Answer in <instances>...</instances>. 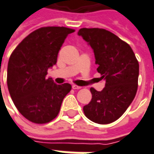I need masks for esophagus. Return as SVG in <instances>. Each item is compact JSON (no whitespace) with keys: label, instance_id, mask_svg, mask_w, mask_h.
<instances>
[{"label":"esophagus","instance_id":"1","mask_svg":"<svg viewBox=\"0 0 154 154\" xmlns=\"http://www.w3.org/2000/svg\"><path fill=\"white\" fill-rule=\"evenodd\" d=\"M72 87H73V89H74V90H78V89H80V88H81V86H77V85H73Z\"/></svg>","mask_w":154,"mask_h":154}]
</instances>
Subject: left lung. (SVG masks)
Returning a JSON list of instances; mask_svg holds the SVG:
<instances>
[{
  "instance_id": "left-lung-1",
  "label": "left lung",
  "mask_w": 154,
  "mask_h": 154,
  "mask_svg": "<svg viewBox=\"0 0 154 154\" xmlns=\"http://www.w3.org/2000/svg\"><path fill=\"white\" fill-rule=\"evenodd\" d=\"M78 35L94 52L98 72L105 80L101 92L91 88V102L83 107L86 116L98 124L117 120L132 103L138 87L139 63L133 50L115 34L100 28H81Z\"/></svg>"
}]
</instances>
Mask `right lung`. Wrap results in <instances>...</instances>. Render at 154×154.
Instances as JSON below:
<instances>
[{
    "label": "right lung",
    "mask_w": 154,
    "mask_h": 154,
    "mask_svg": "<svg viewBox=\"0 0 154 154\" xmlns=\"http://www.w3.org/2000/svg\"><path fill=\"white\" fill-rule=\"evenodd\" d=\"M74 32L63 26L41 27L23 39L9 58V93L21 115L32 122L44 124L55 119L72 88L68 83L56 85L46 75L57 62L67 36Z\"/></svg>",
    "instance_id": "right-lung-1"
}]
</instances>
